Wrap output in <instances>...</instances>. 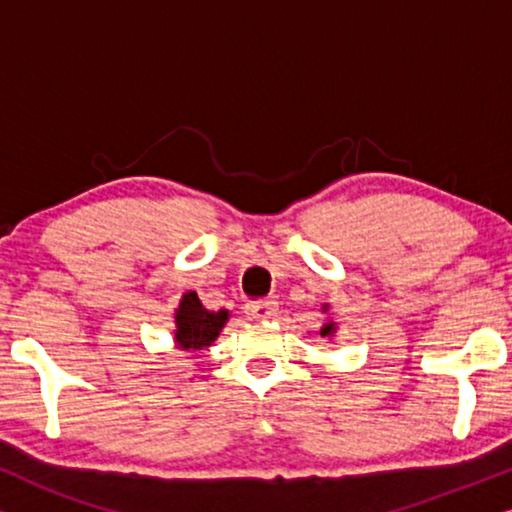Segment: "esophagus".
I'll use <instances>...</instances> for the list:
<instances>
[{
  "mask_svg": "<svg viewBox=\"0 0 512 512\" xmlns=\"http://www.w3.org/2000/svg\"><path fill=\"white\" fill-rule=\"evenodd\" d=\"M247 314L251 319H272L277 314V303L270 298L251 300V303H247Z\"/></svg>",
  "mask_w": 512,
  "mask_h": 512,
  "instance_id": "1",
  "label": "esophagus"
}]
</instances>
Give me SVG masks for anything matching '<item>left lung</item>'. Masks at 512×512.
<instances>
[{
    "mask_svg": "<svg viewBox=\"0 0 512 512\" xmlns=\"http://www.w3.org/2000/svg\"><path fill=\"white\" fill-rule=\"evenodd\" d=\"M335 331V324H326L324 328H321V335H331Z\"/></svg>",
    "mask_w": 512,
    "mask_h": 512,
    "instance_id": "obj_1",
    "label": "left lung"
}]
</instances>
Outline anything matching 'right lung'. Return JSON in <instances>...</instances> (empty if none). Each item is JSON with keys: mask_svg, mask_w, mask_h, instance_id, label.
I'll list each match as a JSON object with an SVG mask.
<instances>
[{"mask_svg": "<svg viewBox=\"0 0 512 512\" xmlns=\"http://www.w3.org/2000/svg\"><path fill=\"white\" fill-rule=\"evenodd\" d=\"M228 321V312H209L202 307L198 293L188 291L184 298H181L179 310H177V345L179 349H202L209 347L212 342L219 338L223 324Z\"/></svg>", "mask_w": 512, "mask_h": 512, "instance_id": "1", "label": "right lung"}]
</instances>
